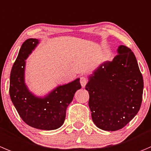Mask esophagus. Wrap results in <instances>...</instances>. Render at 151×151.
Listing matches in <instances>:
<instances>
[{
    "label": "esophagus",
    "instance_id": "esophagus-1",
    "mask_svg": "<svg viewBox=\"0 0 151 151\" xmlns=\"http://www.w3.org/2000/svg\"><path fill=\"white\" fill-rule=\"evenodd\" d=\"M80 84H81V86H83V87H85L86 86V85L88 83V80L87 78H86V77H84V76H83V77H80Z\"/></svg>",
    "mask_w": 151,
    "mask_h": 151
}]
</instances>
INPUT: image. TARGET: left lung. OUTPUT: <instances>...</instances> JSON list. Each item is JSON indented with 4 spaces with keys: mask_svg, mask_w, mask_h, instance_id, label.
Returning a JSON list of instances; mask_svg holds the SVG:
<instances>
[{
    "mask_svg": "<svg viewBox=\"0 0 151 151\" xmlns=\"http://www.w3.org/2000/svg\"><path fill=\"white\" fill-rule=\"evenodd\" d=\"M117 53L89 76L86 86L92 120L108 131L125 127L137 114L142 101L144 83L135 55L123 45Z\"/></svg>",
    "mask_w": 151,
    "mask_h": 151,
    "instance_id": "1",
    "label": "left lung"
}]
</instances>
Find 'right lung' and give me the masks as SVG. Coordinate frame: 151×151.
<instances>
[{"mask_svg": "<svg viewBox=\"0 0 151 151\" xmlns=\"http://www.w3.org/2000/svg\"><path fill=\"white\" fill-rule=\"evenodd\" d=\"M39 40L29 38L22 44L10 74L9 95L21 119L29 126L51 131L62 126L65 113L78 89L80 78L58 86L44 97L34 95L25 83L26 60L35 49Z\"/></svg>", "mask_w": 151, "mask_h": 151, "instance_id": "right-lung-1", "label": "right lung"}]
</instances>
